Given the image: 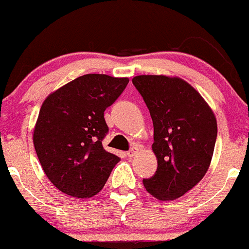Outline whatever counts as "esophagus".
<instances>
[{"label":"esophagus","mask_w":249,"mask_h":249,"mask_svg":"<svg viewBox=\"0 0 249 249\" xmlns=\"http://www.w3.org/2000/svg\"><path fill=\"white\" fill-rule=\"evenodd\" d=\"M138 147H133V148H130L129 151L127 152V156L129 157V158H132V157H134L135 154H136V152H138Z\"/></svg>","instance_id":"1"}]
</instances>
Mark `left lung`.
Wrapping results in <instances>:
<instances>
[{
	"mask_svg": "<svg viewBox=\"0 0 249 249\" xmlns=\"http://www.w3.org/2000/svg\"><path fill=\"white\" fill-rule=\"evenodd\" d=\"M153 121L154 176L143 179L160 200L179 198L198 184L209 168L216 138L215 115L198 91L177 77L143 74L133 78Z\"/></svg>",
	"mask_w": 249,
	"mask_h": 249,
	"instance_id": "8db88e82",
	"label": "left lung"
}]
</instances>
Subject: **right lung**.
<instances>
[{
    "label": "right lung",
    "instance_id": "1",
    "mask_svg": "<svg viewBox=\"0 0 249 249\" xmlns=\"http://www.w3.org/2000/svg\"><path fill=\"white\" fill-rule=\"evenodd\" d=\"M129 79L89 73L52 92L42 103L33 142L45 175L58 190L77 198L100 192L120 158L103 148L108 134L104 110Z\"/></svg>",
    "mask_w": 249,
    "mask_h": 249
}]
</instances>
